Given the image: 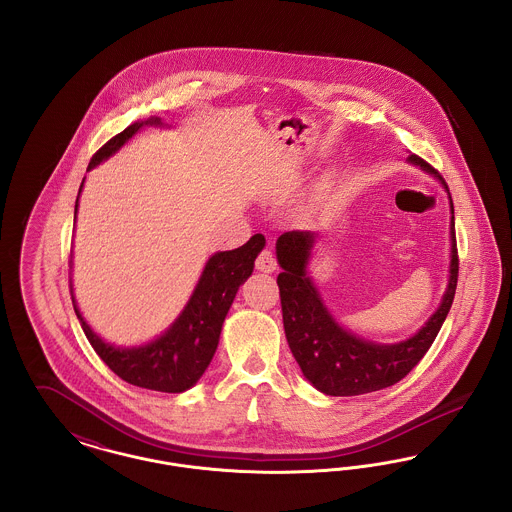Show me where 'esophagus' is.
<instances>
[{
  "label": "esophagus",
  "mask_w": 512,
  "mask_h": 512,
  "mask_svg": "<svg viewBox=\"0 0 512 512\" xmlns=\"http://www.w3.org/2000/svg\"><path fill=\"white\" fill-rule=\"evenodd\" d=\"M255 267H257V270H261V272H267V274H270V272H274V270L278 268V265H276L274 255H272L268 249H265V251H261V255L257 257Z\"/></svg>",
  "instance_id": "34e87169"
}]
</instances>
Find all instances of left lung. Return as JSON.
I'll return each instance as SVG.
<instances>
[{
    "instance_id": "8db88e82",
    "label": "left lung",
    "mask_w": 512,
    "mask_h": 512,
    "mask_svg": "<svg viewBox=\"0 0 512 512\" xmlns=\"http://www.w3.org/2000/svg\"><path fill=\"white\" fill-rule=\"evenodd\" d=\"M407 161L422 171L434 174L449 195L445 180L428 163L416 155H411ZM449 207L451 263L447 288L434 315L411 338L397 343L365 340L363 336L343 328L328 311L315 280L309 274L313 247L317 244L315 232L292 230L284 232L276 240V259L282 267L276 282L280 288L286 340L303 376L318 391L334 397H349L384 390L403 380L426 355L445 322L457 290L459 257L451 195Z\"/></svg>"
}]
</instances>
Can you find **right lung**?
Instances as JSON below:
<instances>
[{"instance_id": "right-lung-1", "label": "right lung", "mask_w": 512, "mask_h": 512, "mask_svg": "<svg viewBox=\"0 0 512 512\" xmlns=\"http://www.w3.org/2000/svg\"><path fill=\"white\" fill-rule=\"evenodd\" d=\"M144 126H163V122L159 117H149L147 121L130 124L121 134L111 138L99 149L92 157L88 171L115 155ZM82 186L84 180L80 184L78 197ZM78 197L74 205V219L78 211ZM265 244V236L255 234L253 238H249L247 244L238 249L217 251L215 255H211L182 313L174 318V322L163 334L144 345L117 347L101 340L82 317L74 299L71 280L74 313L99 359L124 382L146 390L182 393L197 384V380L213 361V355L219 347L222 322L228 315L240 286L251 276L255 259L263 251Z\"/></svg>"}]
</instances>
